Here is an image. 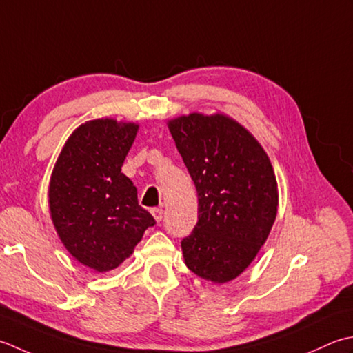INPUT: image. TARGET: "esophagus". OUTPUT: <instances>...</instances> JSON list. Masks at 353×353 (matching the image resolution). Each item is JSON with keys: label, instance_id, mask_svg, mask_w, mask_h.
I'll return each instance as SVG.
<instances>
[{"label": "esophagus", "instance_id": "34e87169", "mask_svg": "<svg viewBox=\"0 0 353 353\" xmlns=\"http://www.w3.org/2000/svg\"><path fill=\"white\" fill-rule=\"evenodd\" d=\"M150 213H152V216L155 218L157 222H160L163 219V208H152Z\"/></svg>", "mask_w": 353, "mask_h": 353}]
</instances>
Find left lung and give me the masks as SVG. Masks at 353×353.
<instances>
[{
  "instance_id": "left-lung-1",
  "label": "left lung",
  "mask_w": 353,
  "mask_h": 353,
  "mask_svg": "<svg viewBox=\"0 0 353 353\" xmlns=\"http://www.w3.org/2000/svg\"><path fill=\"white\" fill-rule=\"evenodd\" d=\"M198 192V222L181 241L187 268L213 283L236 279L259 253L276 221L271 161L245 128L222 114L169 121Z\"/></svg>"
}]
</instances>
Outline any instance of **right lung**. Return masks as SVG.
Wrapping results in <instances>:
<instances>
[{
  "label": "right lung",
  "instance_id": "obj_1",
  "mask_svg": "<svg viewBox=\"0 0 353 353\" xmlns=\"http://www.w3.org/2000/svg\"><path fill=\"white\" fill-rule=\"evenodd\" d=\"M137 131L139 125L114 119L86 121L70 135L50 179L57 234L76 261L97 272L117 268L155 224L121 174Z\"/></svg>",
  "mask_w": 353,
  "mask_h": 353
}]
</instances>
